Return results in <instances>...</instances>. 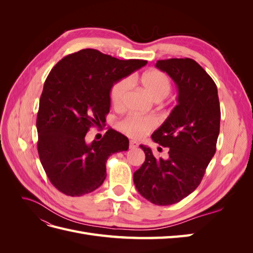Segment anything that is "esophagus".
Masks as SVG:
<instances>
[{"label": "esophagus", "instance_id": "esophagus-1", "mask_svg": "<svg viewBox=\"0 0 253 253\" xmlns=\"http://www.w3.org/2000/svg\"><path fill=\"white\" fill-rule=\"evenodd\" d=\"M138 147V142L135 140H129V149H136Z\"/></svg>", "mask_w": 253, "mask_h": 253}]
</instances>
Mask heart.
<instances>
[{
    "instance_id": "b5f03b06",
    "label": "heart",
    "mask_w": 253,
    "mask_h": 253,
    "mask_svg": "<svg viewBox=\"0 0 253 253\" xmlns=\"http://www.w3.org/2000/svg\"><path fill=\"white\" fill-rule=\"evenodd\" d=\"M140 83L144 90L155 101L163 100L171 90V80L159 70H150L142 74ZM129 80L122 79L115 83L111 90V100L115 108H121L129 89ZM155 126V120L152 117H140L131 115L119 122V128L133 138H140Z\"/></svg>"
}]
</instances>
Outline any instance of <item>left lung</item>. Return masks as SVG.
Here are the masks:
<instances>
[{
    "label": "left lung",
    "instance_id": "1",
    "mask_svg": "<svg viewBox=\"0 0 253 253\" xmlns=\"http://www.w3.org/2000/svg\"><path fill=\"white\" fill-rule=\"evenodd\" d=\"M155 66L169 75L178 89L177 105L152 134L156 143L169 148V156L155 158L152 150L141 144L145 160L133 177L145 200L169 206L200 186L216 151L220 108L216 84L196 61L158 60Z\"/></svg>",
    "mask_w": 253,
    "mask_h": 253
}]
</instances>
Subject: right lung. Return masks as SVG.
<instances>
[{
  "label": "right lung",
  "mask_w": 253,
  "mask_h": 253,
  "mask_svg": "<svg viewBox=\"0 0 253 253\" xmlns=\"http://www.w3.org/2000/svg\"><path fill=\"white\" fill-rule=\"evenodd\" d=\"M145 64L144 60H119L86 48L53 66L37 116L38 153L48 179L60 192L68 196L93 192L106 177L108 158L127 151L128 139L113 128L91 143L85 135L90 126L105 122L114 83Z\"/></svg>",
  "instance_id": "add662e5"
}]
</instances>
